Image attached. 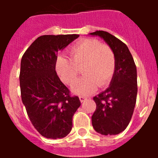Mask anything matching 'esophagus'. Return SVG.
Instances as JSON below:
<instances>
[{
  "mask_svg": "<svg viewBox=\"0 0 158 158\" xmlns=\"http://www.w3.org/2000/svg\"><path fill=\"white\" fill-rule=\"evenodd\" d=\"M79 99H80V101L81 102H84V101H85L86 100H87V97H85V96H79Z\"/></svg>",
  "mask_w": 158,
  "mask_h": 158,
  "instance_id": "34e87169",
  "label": "esophagus"
}]
</instances>
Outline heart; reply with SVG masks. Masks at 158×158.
I'll return each instance as SVG.
<instances>
[{
    "instance_id": "b5f03b06",
    "label": "heart",
    "mask_w": 158,
    "mask_h": 158,
    "mask_svg": "<svg viewBox=\"0 0 158 158\" xmlns=\"http://www.w3.org/2000/svg\"><path fill=\"white\" fill-rule=\"evenodd\" d=\"M70 59L59 56L55 70L67 85L74 83L82 69L84 77L73 85V91L79 95H90L97 87L111 83L116 67L115 53L111 47L98 40L86 38L78 41L69 50Z\"/></svg>"
}]
</instances>
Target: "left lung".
<instances>
[{"label": "left lung", "mask_w": 158, "mask_h": 158, "mask_svg": "<svg viewBox=\"0 0 158 158\" xmlns=\"http://www.w3.org/2000/svg\"><path fill=\"white\" fill-rule=\"evenodd\" d=\"M98 35L111 47L116 67L109 88L93 97L96 104L92 116L95 131L103 135H114L126 129L136 104L137 69L133 57L124 43L104 31L90 33Z\"/></svg>", "instance_id": "1"}]
</instances>
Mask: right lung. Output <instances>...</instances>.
Listing matches in <instances>:
<instances>
[{
  "instance_id": "add662e5",
  "label": "right lung",
  "mask_w": 158,
  "mask_h": 158,
  "mask_svg": "<svg viewBox=\"0 0 158 158\" xmlns=\"http://www.w3.org/2000/svg\"><path fill=\"white\" fill-rule=\"evenodd\" d=\"M79 35H46L38 37L21 59L19 85L23 104L32 125L47 139H62L73 127V116L81 106L60 81L55 62L60 50Z\"/></svg>"
}]
</instances>
